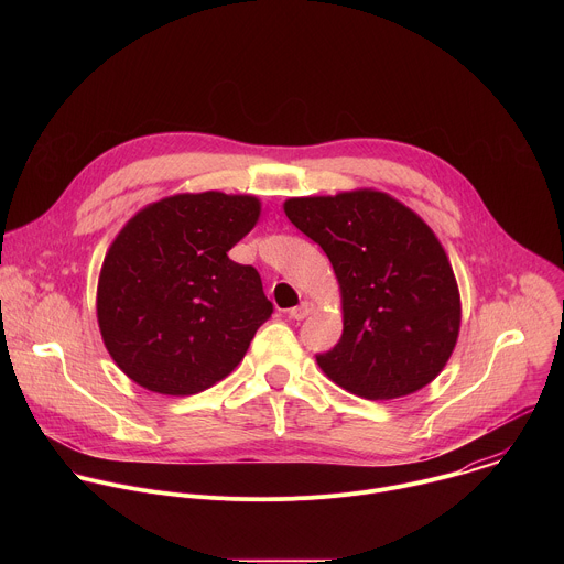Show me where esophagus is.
Instances as JSON below:
<instances>
[{"label":"esophagus","mask_w":564,"mask_h":564,"mask_svg":"<svg viewBox=\"0 0 564 564\" xmlns=\"http://www.w3.org/2000/svg\"><path fill=\"white\" fill-rule=\"evenodd\" d=\"M312 312H314V303H312V301H303L301 305L292 307V310L288 312V316L294 318V321H301V318H305V316L312 314Z\"/></svg>","instance_id":"obj_1"}]
</instances>
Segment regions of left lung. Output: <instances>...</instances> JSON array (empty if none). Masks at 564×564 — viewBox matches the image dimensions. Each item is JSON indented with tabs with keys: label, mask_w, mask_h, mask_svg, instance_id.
I'll return each mask as SVG.
<instances>
[{
	"label": "left lung",
	"mask_w": 564,
	"mask_h": 564,
	"mask_svg": "<svg viewBox=\"0 0 564 564\" xmlns=\"http://www.w3.org/2000/svg\"><path fill=\"white\" fill-rule=\"evenodd\" d=\"M283 209L328 254L341 290L344 335L316 357L318 368L364 399L429 386L462 324L459 288L435 231L377 189L288 198Z\"/></svg>",
	"instance_id": "1"
}]
</instances>
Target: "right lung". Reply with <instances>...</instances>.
Wrapping results in <instances>:
<instances>
[{
	"label": "right lung",
	"instance_id": "obj_1",
	"mask_svg": "<svg viewBox=\"0 0 564 564\" xmlns=\"http://www.w3.org/2000/svg\"><path fill=\"white\" fill-rule=\"evenodd\" d=\"M250 194H174L118 231L98 279V326L116 366L138 386L196 394L243 361L272 314L252 265L227 252L252 231Z\"/></svg>",
	"mask_w": 564,
	"mask_h": 564
}]
</instances>
